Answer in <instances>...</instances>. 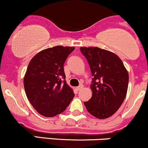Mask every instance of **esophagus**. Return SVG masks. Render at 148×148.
Returning a JSON list of instances; mask_svg holds the SVG:
<instances>
[{"label":"esophagus","instance_id":"1","mask_svg":"<svg viewBox=\"0 0 148 148\" xmlns=\"http://www.w3.org/2000/svg\"><path fill=\"white\" fill-rule=\"evenodd\" d=\"M82 88H83V86H78V87L76 88V90L77 91H79L80 90H81Z\"/></svg>","mask_w":148,"mask_h":148}]
</instances>
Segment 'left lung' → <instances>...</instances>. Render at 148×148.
I'll use <instances>...</instances> for the list:
<instances>
[{
	"mask_svg": "<svg viewBox=\"0 0 148 148\" xmlns=\"http://www.w3.org/2000/svg\"><path fill=\"white\" fill-rule=\"evenodd\" d=\"M93 78L92 96L84 102L88 111L99 119L109 118L118 110L126 97L129 74L118 56L99 47H81Z\"/></svg>",
	"mask_w": 148,
	"mask_h": 148,
	"instance_id": "obj_1",
	"label": "left lung"
}]
</instances>
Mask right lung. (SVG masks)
<instances>
[{"label": "right lung", "instance_id": "add662e5", "mask_svg": "<svg viewBox=\"0 0 148 148\" xmlns=\"http://www.w3.org/2000/svg\"><path fill=\"white\" fill-rule=\"evenodd\" d=\"M74 47L56 46L34 56L27 68L23 84L35 109L45 117L62 113L74 97L65 81L64 63Z\"/></svg>", "mask_w": 148, "mask_h": 148}]
</instances>
